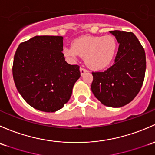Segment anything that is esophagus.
<instances>
[{
    "instance_id": "34e87169",
    "label": "esophagus",
    "mask_w": 155,
    "mask_h": 155,
    "mask_svg": "<svg viewBox=\"0 0 155 155\" xmlns=\"http://www.w3.org/2000/svg\"><path fill=\"white\" fill-rule=\"evenodd\" d=\"M80 71H81V75H84V74H85L86 72H87V70L86 69V68H80Z\"/></svg>"
}]
</instances>
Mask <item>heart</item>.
I'll list each match as a JSON object with an SVG mask.
<instances>
[{
  "label": "heart",
  "mask_w": 155,
  "mask_h": 155,
  "mask_svg": "<svg viewBox=\"0 0 155 155\" xmlns=\"http://www.w3.org/2000/svg\"><path fill=\"white\" fill-rule=\"evenodd\" d=\"M117 49V42L113 36H84L64 49L65 55L76 58L84 57L86 64L94 70L107 68L113 62Z\"/></svg>",
  "instance_id": "1"
}]
</instances>
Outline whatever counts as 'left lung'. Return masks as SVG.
Masks as SVG:
<instances>
[{"label": "left lung", "mask_w": 155, "mask_h": 155, "mask_svg": "<svg viewBox=\"0 0 155 155\" xmlns=\"http://www.w3.org/2000/svg\"><path fill=\"white\" fill-rule=\"evenodd\" d=\"M119 44L115 63L104 72H92L91 89L101 104L121 107L140 92L146 73L144 48L131 32L110 31Z\"/></svg>", "instance_id": "obj_1"}]
</instances>
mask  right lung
<instances>
[{
    "instance_id": "right-lung-1",
    "label": "right lung",
    "mask_w": 155,
    "mask_h": 155,
    "mask_svg": "<svg viewBox=\"0 0 155 155\" xmlns=\"http://www.w3.org/2000/svg\"><path fill=\"white\" fill-rule=\"evenodd\" d=\"M63 37L36 36L21 43L14 56L12 75L18 92L36 110L56 112L68 101L80 67L65 60Z\"/></svg>"
}]
</instances>
